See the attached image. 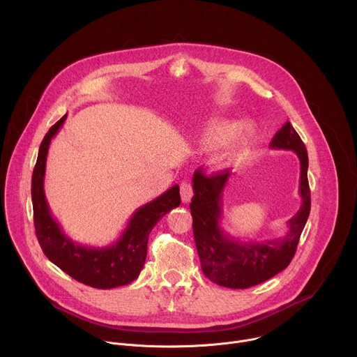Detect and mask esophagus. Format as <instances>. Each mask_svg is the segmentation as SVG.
<instances>
[{"label":"esophagus","mask_w":357,"mask_h":357,"mask_svg":"<svg viewBox=\"0 0 357 357\" xmlns=\"http://www.w3.org/2000/svg\"><path fill=\"white\" fill-rule=\"evenodd\" d=\"M192 195H193V190H192L190 183L182 182V183H181V198H182V202H183V204L190 202Z\"/></svg>","instance_id":"obj_1"}]
</instances>
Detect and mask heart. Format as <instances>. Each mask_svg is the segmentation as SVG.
I'll use <instances>...</instances> for the list:
<instances>
[{"label":"heart","mask_w":357,"mask_h":357,"mask_svg":"<svg viewBox=\"0 0 357 357\" xmlns=\"http://www.w3.org/2000/svg\"><path fill=\"white\" fill-rule=\"evenodd\" d=\"M236 131V123L232 119L213 118L209 121L206 128V141L211 145H219L228 141ZM252 138V128L245 125L235 137V146L246 145Z\"/></svg>","instance_id":"b5f03b06"}]
</instances>
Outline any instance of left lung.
I'll return each instance as SVG.
<instances>
[{"label":"left lung","instance_id":"obj_1","mask_svg":"<svg viewBox=\"0 0 357 357\" xmlns=\"http://www.w3.org/2000/svg\"><path fill=\"white\" fill-rule=\"evenodd\" d=\"M273 149L294 151L301 160L299 193L302 205L287 220L284 236L264 242H241L220 228L222 195L231 178L229 171L205 175L193 174V197L189 205L193 219V236L205 276L213 283L231 289H248L262 283L287 268L295 256L299 238L310 213V189L307 182V151L289 121L269 144Z\"/></svg>","mask_w":357,"mask_h":357}]
</instances>
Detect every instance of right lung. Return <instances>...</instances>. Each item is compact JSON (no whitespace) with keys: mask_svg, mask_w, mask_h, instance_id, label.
Wrapping results in <instances>:
<instances>
[{"mask_svg":"<svg viewBox=\"0 0 357 357\" xmlns=\"http://www.w3.org/2000/svg\"><path fill=\"white\" fill-rule=\"evenodd\" d=\"M66 119L67 115H63L50 128L40 145L38 159L32 172L31 197L37 239L54 265L84 284L96 289L129 284L139 276L144 268L148 236L153 226L171 209L179 206V186L174 185L156 199L138 208L119 239L112 245L92 248L74 242L62 232L59 223L52 218L44 192L48 148Z\"/></svg>","mask_w":357,"mask_h":357,"instance_id":"obj_1","label":"right lung"}]
</instances>
